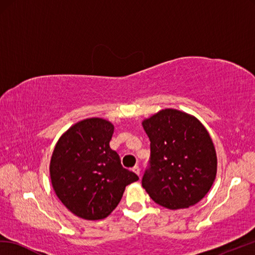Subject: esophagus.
<instances>
[{"label":"esophagus","instance_id":"obj_1","mask_svg":"<svg viewBox=\"0 0 255 255\" xmlns=\"http://www.w3.org/2000/svg\"><path fill=\"white\" fill-rule=\"evenodd\" d=\"M132 171L134 174H137L139 177H140V168L138 167V166H134L133 168H132Z\"/></svg>","mask_w":255,"mask_h":255}]
</instances>
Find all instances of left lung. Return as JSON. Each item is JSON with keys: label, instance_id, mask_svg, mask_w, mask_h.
<instances>
[{"label": "left lung", "instance_id": "obj_1", "mask_svg": "<svg viewBox=\"0 0 255 255\" xmlns=\"http://www.w3.org/2000/svg\"><path fill=\"white\" fill-rule=\"evenodd\" d=\"M150 139V168L142 187L155 203L169 210L188 209L210 191L217 156L208 130L197 117L165 109L142 122Z\"/></svg>", "mask_w": 255, "mask_h": 255}]
</instances>
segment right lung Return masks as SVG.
<instances>
[{"instance_id": "obj_1", "label": "right lung", "mask_w": 255, "mask_h": 255, "mask_svg": "<svg viewBox=\"0 0 255 255\" xmlns=\"http://www.w3.org/2000/svg\"><path fill=\"white\" fill-rule=\"evenodd\" d=\"M114 125L100 117L74 124L56 142L50 161L52 187L74 215L87 221L108 217L126 186L139 180L123 168L110 147Z\"/></svg>"}]
</instances>
